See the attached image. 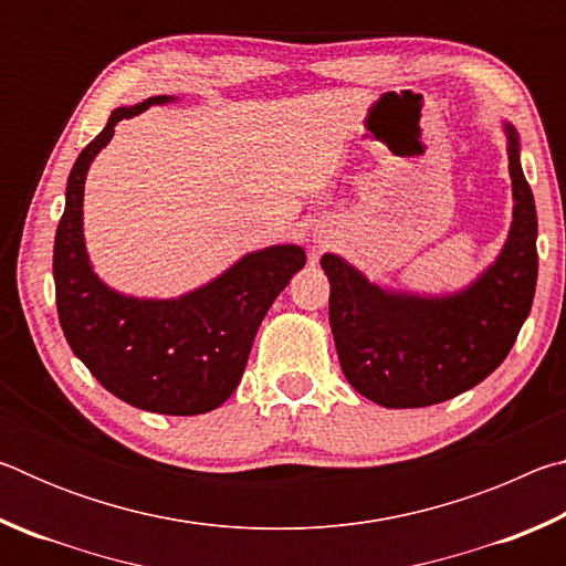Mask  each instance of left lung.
I'll return each instance as SVG.
<instances>
[{
	"label": "left lung",
	"instance_id": "obj_1",
	"mask_svg": "<svg viewBox=\"0 0 566 566\" xmlns=\"http://www.w3.org/2000/svg\"><path fill=\"white\" fill-rule=\"evenodd\" d=\"M512 224L502 252L464 290L417 294L369 282L339 254H324L329 324L349 385L387 409H417L476 387L506 359L536 290V207L520 161V134L504 122Z\"/></svg>",
	"mask_w": 566,
	"mask_h": 566
}]
</instances>
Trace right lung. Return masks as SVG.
Returning <instances> with one entry per match:
<instances>
[{"instance_id":"1","label":"right lung","mask_w":566,"mask_h":566,"mask_svg":"<svg viewBox=\"0 0 566 566\" xmlns=\"http://www.w3.org/2000/svg\"><path fill=\"white\" fill-rule=\"evenodd\" d=\"M169 102L177 97L157 94L117 107L76 157L66 179L52 270L64 337L92 377L132 407L191 417L232 397L264 314L302 270L306 254L296 244L256 249L212 282L171 300L122 294L99 280L84 244L87 171L122 119Z\"/></svg>"}]
</instances>
